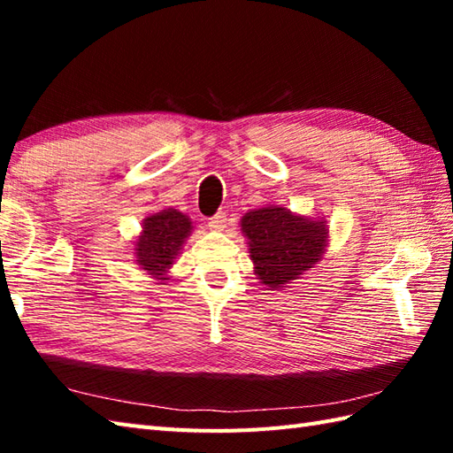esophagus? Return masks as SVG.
<instances>
[{"instance_id": "obj_1", "label": "esophagus", "mask_w": 453, "mask_h": 453, "mask_svg": "<svg viewBox=\"0 0 453 453\" xmlns=\"http://www.w3.org/2000/svg\"><path fill=\"white\" fill-rule=\"evenodd\" d=\"M208 227L211 229V232H224V229L227 227V216L226 214H216L214 218L208 221Z\"/></svg>"}]
</instances>
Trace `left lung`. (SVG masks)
Segmentation results:
<instances>
[{"label":"left lung","mask_w":453,"mask_h":453,"mask_svg":"<svg viewBox=\"0 0 453 453\" xmlns=\"http://www.w3.org/2000/svg\"><path fill=\"white\" fill-rule=\"evenodd\" d=\"M242 232L255 274L273 290L311 271L329 245V227L323 218L300 216L274 204L249 210L242 218Z\"/></svg>","instance_id":"obj_1"}]
</instances>
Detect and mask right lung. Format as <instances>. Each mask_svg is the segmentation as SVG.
Wrapping results in <instances>:
<instances>
[{"instance_id":"obj_1","label":"right lung","mask_w":453,"mask_h":453,"mask_svg":"<svg viewBox=\"0 0 453 453\" xmlns=\"http://www.w3.org/2000/svg\"><path fill=\"white\" fill-rule=\"evenodd\" d=\"M190 232V218L175 208L146 216L142 221V232L134 242L136 265L156 280H169V268L175 265Z\"/></svg>"}]
</instances>
